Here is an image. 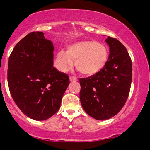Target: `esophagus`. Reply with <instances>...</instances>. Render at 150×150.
<instances>
[{
    "label": "esophagus",
    "instance_id": "esophagus-1",
    "mask_svg": "<svg viewBox=\"0 0 150 150\" xmlns=\"http://www.w3.org/2000/svg\"><path fill=\"white\" fill-rule=\"evenodd\" d=\"M78 81V79H77L75 77L69 76V81H70V82H74V81Z\"/></svg>",
    "mask_w": 150,
    "mask_h": 150
}]
</instances>
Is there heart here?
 Returning <instances> with one entry per match:
<instances>
[{
  "mask_svg": "<svg viewBox=\"0 0 150 150\" xmlns=\"http://www.w3.org/2000/svg\"><path fill=\"white\" fill-rule=\"evenodd\" d=\"M108 51L95 40H83L69 45L56 54L54 64L60 72H66L73 64L81 75H93L102 70L108 60Z\"/></svg>",
  "mask_w": 150,
  "mask_h": 150,
  "instance_id": "heart-1",
  "label": "heart"
}]
</instances>
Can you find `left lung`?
<instances>
[{
  "label": "left lung",
  "mask_w": 150,
  "mask_h": 150,
  "mask_svg": "<svg viewBox=\"0 0 150 150\" xmlns=\"http://www.w3.org/2000/svg\"><path fill=\"white\" fill-rule=\"evenodd\" d=\"M110 55L104 67L94 75L80 78L81 105L86 113L98 120L110 119L125 104L132 81V62L125 47L107 37Z\"/></svg>",
  "instance_id": "1"
}]
</instances>
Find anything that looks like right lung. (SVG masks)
<instances>
[{"label":"right lung","mask_w":150,"mask_h":150,"mask_svg":"<svg viewBox=\"0 0 150 150\" xmlns=\"http://www.w3.org/2000/svg\"><path fill=\"white\" fill-rule=\"evenodd\" d=\"M54 47L42 32H33L15 46L8 59V84L21 111L45 120L60 108L69 84L66 74L53 67Z\"/></svg>","instance_id":"obj_1"}]
</instances>
